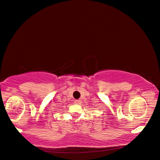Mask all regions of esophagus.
Instances as JSON below:
<instances>
[{
  "label": "esophagus",
  "mask_w": 160,
  "mask_h": 160,
  "mask_svg": "<svg viewBox=\"0 0 160 160\" xmlns=\"http://www.w3.org/2000/svg\"><path fill=\"white\" fill-rule=\"evenodd\" d=\"M75 103L77 104H80L81 103H82V101H81L80 99H77V100H75Z\"/></svg>",
  "instance_id": "obj_1"
}]
</instances>
